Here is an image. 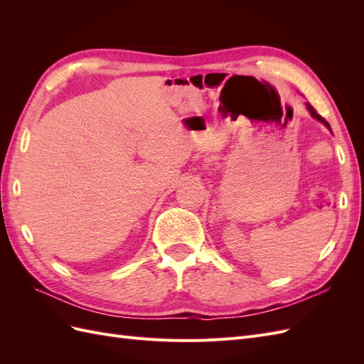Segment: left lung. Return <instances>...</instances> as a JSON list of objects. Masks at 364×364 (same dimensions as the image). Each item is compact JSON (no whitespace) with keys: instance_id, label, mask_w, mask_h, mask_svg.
Wrapping results in <instances>:
<instances>
[{"instance_id":"8db88e82","label":"left lung","mask_w":364,"mask_h":364,"mask_svg":"<svg viewBox=\"0 0 364 364\" xmlns=\"http://www.w3.org/2000/svg\"><path fill=\"white\" fill-rule=\"evenodd\" d=\"M306 107H308V111H310V112H311V115H313L314 118H317L318 121H322V123H323V124H325L326 127H329V124H328V121H326V119H325V118H323L322 115H318V114H317V111H316V109H314V107H313V106H311L310 103H306ZM329 129H331V127H329Z\"/></svg>"}]
</instances>
